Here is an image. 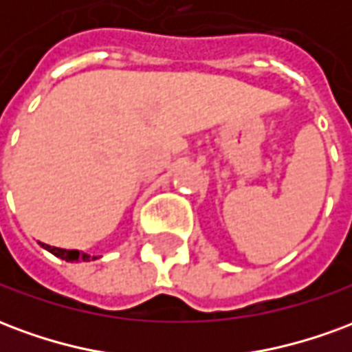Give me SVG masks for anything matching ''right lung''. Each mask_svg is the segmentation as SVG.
Segmentation results:
<instances>
[{"mask_svg":"<svg viewBox=\"0 0 352 352\" xmlns=\"http://www.w3.org/2000/svg\"><path fill=\"white\" fill-rule=\"evenodd\" d=\"M43 249H47L49 252H52L54 256H58V258L65 260V262H77V260H82V262H90V260H96L98 256H90V254H87V252L82 251H67V249H58V247H50V245H45L41 243Z\"/></svg>","mask_w":352,"mask_h":352,"instance_id":"obj_1","label":"right lung"}]
</instances>
